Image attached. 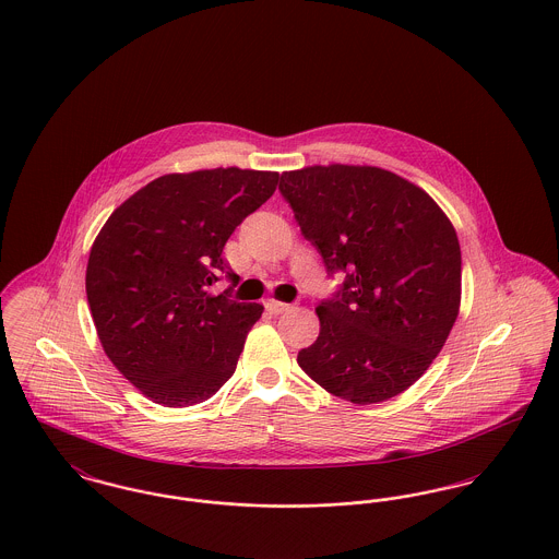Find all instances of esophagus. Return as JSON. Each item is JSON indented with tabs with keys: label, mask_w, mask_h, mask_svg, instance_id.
I'll use <instances>...</instances> for the list:
<instances>
[{
	"label": "esophagus",
	"mask_w": 559,
	"mask_h": 559,
	"mask_svg": "<svg viewBox=\"0 0 559 559\" xmlns=\"http://www.w3.org/2000/svg\"><path fill=\"white\" fill-rule=\"evenodd\" d=\"M265 309L270 310L272 314H281V312H285V310L289 309V305L287 302H278V300H267L265 302Z\"/></svg>",
	"instance_id": "esophagus-1"
}]
</instances>
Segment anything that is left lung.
Returning <instances> with one entry per match:
<instances>
[{
  "mask_svg": "<svg viewBox=\"0 0 559 559\" xmlns=\"http://www.w3.org/2000/svg\"><path fill=\"white\" fill-rule=\"evenodd\" d=\"M302 236L328 272H347L321 302L317 341L298 365L356 405L414 385L441 352L461 309V247L433 197L371 165H312L281 176Z\"/></svg>",
  "mask_w": 559,
  "mask_h": 559,
  "instance_id": "left-lung-1",
  "label": "left lung"
}]
</instances>
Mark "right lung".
<instances>
[{"mask_svg":"<svg viewBox=\"0 0 559 559\" xmlns=\"http://www.w3.org/2000/svg\"><path fill=\"white\" fill-rule=\"evenodd\" d=\"M276 171L240 167L167 174L130 194L98 231L85 292L114 367L163 407L214 396L236 372L263 305L210 294L238 276L221 257L234 229L265 203Z\"/></svg>","mask_w":559,"mask_h":559,"instance_id":"right-lung-1","label":"right lung"}]
</instances>
